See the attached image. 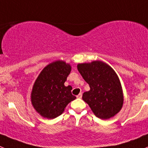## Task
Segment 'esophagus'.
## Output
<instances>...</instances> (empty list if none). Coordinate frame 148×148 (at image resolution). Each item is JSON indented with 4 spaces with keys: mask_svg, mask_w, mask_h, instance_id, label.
I'll list each match as a JSON object with an SVG mask.
<instances>
[{
    "mask_svg": "<svg viewBox=\"0 0 148 148\" xmlns=\"http://www.w3.org/2000/svg\"><path fill=\"white\" fill-rule=\"evenodd\" d=\"M81 97H82V93H80L78 96H77V98H78V99H81Z\"/></svg>",
    "mask_w": 148,
    "mask_h": 148,
    "instance_id": "obj_1",
    "label": "esophagus"
}]
</instances>
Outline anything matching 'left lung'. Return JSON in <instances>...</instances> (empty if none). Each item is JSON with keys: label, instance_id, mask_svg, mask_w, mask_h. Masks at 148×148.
Segmentation results:
<instances>
[{"label": "left lung", "instance_id": "left-lung-1", "mask_svg": "<svg viewBox=\"0 0 148 148\" xmlns=\"http://www.w3.org/2000/svg\"><path fill=\"white\" fill-rule=\"evenodd\" d=\"M78 70L90 87V91L84 93L82 99L94 115L108 119L117 114L122 108L123 97L115 71L101 61L78 64Z\"/></svg>", "mask_w": 148, "mask_h": 148}]
</instances>
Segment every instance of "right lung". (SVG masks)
<instances>
[{
    "instance_id": "1",
    "label": "right lung",
    "mask_w": 148,
    "mask_h": 148,
    "mask_svg": "<svg viewBox=\"0 0 148 148\" xmlns=\"http://www.w3.org/2000/svg\"><path fill=\"white\" fill-rule=\"evenodd\" d=\"M70 70V65L64 62H54L46 66L36 79L31 101L43 117L49 119L58 117L68 103L76 98L72 94V87L64 84Z\"/></svg>"
}]
</instances>
